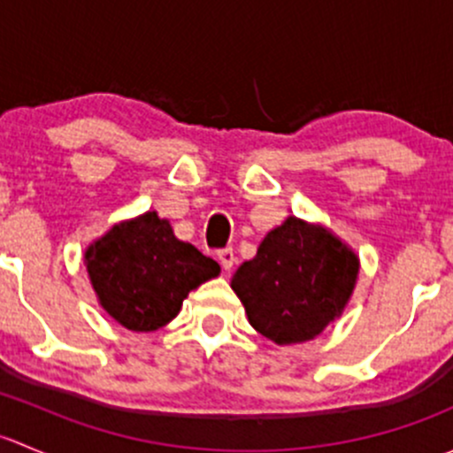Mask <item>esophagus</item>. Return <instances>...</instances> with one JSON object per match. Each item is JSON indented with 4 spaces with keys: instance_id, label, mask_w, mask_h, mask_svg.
<instances>
[{
    "instance_id": "obj_1",
    "label": "esophagus",
    "mask_w": 453,
    "mask_h": 453,
    "mask_svg": "<svg viewBox=\"0 0 453 453\" xmlns=\"http://www.w3.org/2000/svg\"><path fill=\"white\" fill-rule=\"evenodd\" d=\"M217 258H219V263H221V267L226 269V272H230V269L234 267V263H236L234 250H232V248L219 250V252H217Z\"/></svg>"
}]
</instances>
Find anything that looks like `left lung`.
<instances>
[{"label": "left lung", "mask_w": 453, "mask_h": 453, "mask_svg": "<svg viewBox=\"0 0 453 453\" xmlns=\"http://www.w3.org/2000/svg\"><path fill=\"white\" fill-rule=\"evenodd\" d=\"M357 256L319 226L289 217L232 278L250 324L276 344L313 340L353 294Z\"/></svg>", "instance_id": "1"}]
</instances>
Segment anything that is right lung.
Masks as SVG:
<instances>
[{
	"mask_svg": "<svg viewBox=\"0 0 453 453\" xmlns=\"http://www.w3.org/2000/svg\"><path fill=\"white\" fill-rule=\"evenodd\" d=\"M85 263L104 311L138 333L171 322L188 291L221 272L217 260L177 239L155 212L113 226L89 245Z\"/></svg>",
	"mask_w": 453,
	"mask_h": 453,
	"instance_id": "1",
	"label": "right lung"
}]
</instances>
